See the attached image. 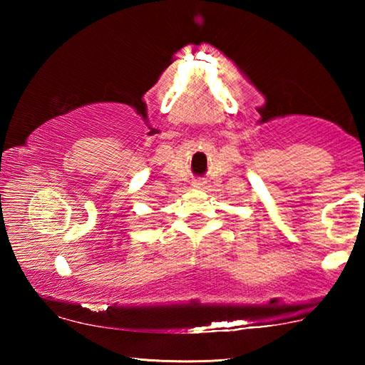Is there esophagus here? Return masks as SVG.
Masks as SVG:
<instances>
[{
  "instance_id": "obj_1",
  "label": "esophagus",
  "mask_w": 365,
  "mask_h": 365,
  "mask_svg": "<svg viewBox=\"0 0 365 365\" xmlns=\"http://www.w3.org/2000/svg\"><path fill=\"white\" fill-rule=\"evenodd\" d=\"M196 185H201V183H196Z\"/></svg>"
}]
</instances>
